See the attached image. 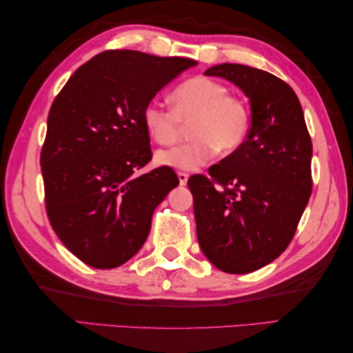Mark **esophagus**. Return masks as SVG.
Masks as SVG:
<instances>
[{"instance_id": "1", "label": "esophagus", "mask_w": 353, "mask_h": 353, "mask_svg": "<svg viewBox=\"0 0 353 353\" xmlns=\"http://www.w3.org/2000/svg\"><path fill=\"white\" fill-rule=\"evenodd\" d=\"M176 175H178V180H180V184H181V186H186L188 178H189L188 173H186V172H178Z\"/></svg>"}]
</instances>
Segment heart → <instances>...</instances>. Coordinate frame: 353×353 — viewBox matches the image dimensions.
<instances>
[{
    "mask_svg": "<svg viewBox=\"0 0 353 353\" xmlns=\"http://www.w3.org/2000/svg\"><path fill=\"white\" fill-rule=\"evenodd\" d=\"M172 108L148 103L142 112L143 126L153 141L170 145L189 123V142L159 150L156 163L173 169L192 170L206 164L217 150L234 153L250 130V111L238 97L216 79L197 77L184 81L172 92Z\"/></svg>",
    "mask_w": 353,
    "mask_h": 353,
    "instance_id": "b5f03b06",
    "label": "heart"
}]
</instances>
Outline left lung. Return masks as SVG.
I'll list each match as a JSON object with an SVG mask.
<instances>
[{
  "mask_svg": "<svg viewBox=\"0 0 353 353\" xmlns=\"http://www.w3.org/2000/svg\"><path fill=\"white\" fill-rule=\"evenodd\" d=\"M205 74L244 92L252 126L242 147L211 167V178L188 180L197 238L217 269L248 274L279 258L294 238L313 189V145L285 81L241 63H219Z\"/></svg>",
  "mask_w": 353,
  "mask_h": 353,
  "instance_id": "obj_1",
  "label": "left lung"
}]
</instances>
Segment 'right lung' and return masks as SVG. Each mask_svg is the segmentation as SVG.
<instances>
[{"instance_id": "add662e5", "label": "right lung", "mask_w": 353, "mask_h": 353, "mask_svg": "<svg viewBox=\"0 0 353 353\" xmlns=\"http://www.w3.org/2000/svg\"><path fill=\"white\" fill-rule=\"evenodd\" d=\"M197 61L109 50L81 65L51 105L40 154L46 214L81 261L114 269L145 242L154 208L178 176L152 159L142 112L158 92Z\"/></svg>"}]
</instances>
